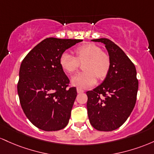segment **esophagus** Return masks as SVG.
Instances as JSON below:
<instances>
[{
    "instance_id": "esophagus-1",
    "label": "esophagus",
    "mask_w": 154,
    "mask_h": 154,
    "mask_svg": "<svg viewBox=\"0 0 154 154\" xmlns=\"http://www.w3.org/2000/svg\"><path fill=\"white\" fill-rule=\"evenodd\" d=\"M84 91V90L83 89H82V88H80V87L77 88V92L78 93H83Z\"/></svg>"
}]
</instances>
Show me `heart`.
Returning <instances> with one entry per match:
<instances>
[{
  "label": "heart",
  "mask_w": 154,
  "mask_h": 154,
  "mask_svg": "<svg viewBox=\"0 0 154 154\" xmlns=\"http://www.w3.org/2000/svg\"><path fill=\"white\" fill-rule=\"evenodd\" d=\"M75 57L68 53H63L60 59V65L65 72L72 74L84 64V72L72 78V85L87 88L96 84L97 77L100 80L106 78L110 70V56L101 48L94 44H86L74 50Z\"/></svg>",
  "instance_id": "heart-1"
}]
</instances>
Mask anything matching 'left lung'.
<instances>
[{
  "instance_id": "1",
  "label": "left lung",
  "mask_w": 154,
  "mask_h": 154,
  "mask_svg": "<svg viewBox=\"0 0 154 154\" xmlns=\"http://www.w3.org/2000/svg\"><path fill=\"white\" fill-rule=\"evenodd\" d=\"M92 41L105 44L111 66L104 82L93 90L86 91L87 113L94 129L109 132L118 129L127 121L135 105L137 72L132 62L113 41L108 38Z\"/></svg>"
}]
</instances>
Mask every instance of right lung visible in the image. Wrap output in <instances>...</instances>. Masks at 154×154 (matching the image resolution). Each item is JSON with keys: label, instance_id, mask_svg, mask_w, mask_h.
Segmentation results:
<instances>
[{"label": "right lung", "instance_id": "1", "mask_svg": "<svg viewBox=\"0 0 154 154\" xmlns=\"http://www.w3.org/2000/svg\"><path fill=\"white\" fill-rule=\"evenodd\" d=\"M80 39L48 38L36 45L24 60L17 84L20 102L27 118L44 131H57L68 125L76 88L60 65L64 51Z\"/></svg>", "mask_w": 154, "mask_h": 154}]
</instances>
